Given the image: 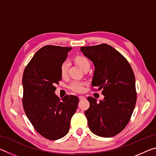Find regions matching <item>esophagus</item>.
<instances>
[{
	"label": "esophagus",
	"mask_w": 156,
	"mask_h": 156,
	"mask_svg": "<svg viewBox=\"0 0 156 156\" xmlns=\"http://www.w3.org/2000/svg\"><path fill=\"white\" fill-rule=\"evenodd\" d=\"M79 99H80V100H85L86 98L84 97V96H79Z\"/></svg>",
	"instance_id": "1"
}]
</instances>
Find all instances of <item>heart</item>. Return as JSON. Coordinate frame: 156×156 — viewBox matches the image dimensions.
<instances>
[{
	"label": "heart",
	"instance_id": "1",
	"mask_svg": "<svg viewBox=\"0 0 156 156\" xmlns=\"http://www.w3.org/2000/svg\"><path fill=\"white\" fill-rule=\"evenodd\" d=\"M76 62L82 69H83L84 67H87V66H90V62H89V60L86 57L83 56H78L76 57ZM68 66L69 63L67 60H65V61L63 62L61 64V66H60V73H61L62 76L66 75V73H67V72ZM69 88L72 89L73 91L80 93V92L83 91L84 89L83 83L79 81H73L71 83Z\"/></svg>",
	"mask_w": 156,
	"mask_h": 156
}]
</instances>
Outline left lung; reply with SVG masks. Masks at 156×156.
Segmentation results:
<instances>
[{"label": "left lung", "mask_w": 156, "mask_h": 156, "mask_svg": "<svg viewBox=\"0 0 156 156\" xmlns=\"http://www.w3.org/2000/svg\"><path fill=\"white\" fill-rule=\"evenodd\" d=\"M80 50L94 65L91 85L102 89L105 96L99 102L87 98L89 128L96 136L113 137L125 129L135 108V76L125 58L109 44L81 47Z\"/></svg>", "instance_id": "obj_1"}]
</instances>
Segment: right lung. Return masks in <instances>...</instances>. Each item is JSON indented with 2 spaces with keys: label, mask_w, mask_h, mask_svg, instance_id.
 <instances>
[{
  "label": "right lung",
  "mask_w": 156,
  "mask_h": 156,
  "mask_svg": "<svg viewBox=\"0 0 156 156\" xmlns=\"http://www.w3.org/2000/svg\"><path fill=\"white\" fill-rule=\"evenodd\" d=\"M72 47L47 45L37 51L23 76V108L36 130L44 138L56 140L67 135L79 99L55 94V84L61 80L60 66Z\"/></svg>",
  "instance_id": "1"
}]
</instances>
